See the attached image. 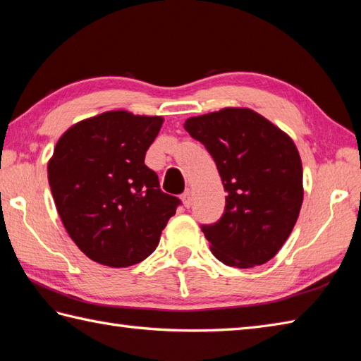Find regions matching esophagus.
<instances>
[{
  "label": "esophagus",
  "mask_w": 361,
  "mask_h": 361,
  "mask_svg": "<svg viewBox=\"0 0 361 361\" xmlns=\"http://www.w3.org/2000/svg\"><path fill=\"white\" fill-rule=\"evenodd\" d=\"M181 202H183V204L186 206V208H190V204H192V194H190L189 189L181 195Z\"/></svg>",
  "instance_id": "34e87169"
}]
</instances>
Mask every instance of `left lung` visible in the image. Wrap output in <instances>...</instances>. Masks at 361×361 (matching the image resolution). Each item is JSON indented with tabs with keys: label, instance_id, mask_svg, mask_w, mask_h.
<instances>
[{
	"label": "left lung",
	"instance_id": "obj_1",
	"mask_svg": "<svg viewBox=\"0 0 361 361\" xmlns=\"http://www.w3.org/2000/svg\"><path fill=\"white\" fill-rule=\"evenodd\" d=\"M185 128L211 153L228 192L221 219L202 226L212 255L237 268L268 262L293 231L304 198L293 140L237 106L189 118Z\"/></svg>",
	"mask_w": 361,
	"mask_h": 361
}]
</instances>
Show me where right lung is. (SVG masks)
<instances>
[{
    "mask_svg": "<svg viewBox=\"0 0 361 361\" xmlns=\"http://www.w3.org/2000/svg\"><path fill=\"white\" fill-rule=\"evenodd\" d=\"M163 121L105 111L71 126L54 147L48 161L54 203L73 242L97 264L142 262L180 204L144 164Z\"/></svg>",
    "mask_w": 361,
    "mask_h": 361,
    "instance_id": "right-lung-1",
    "label": "right lung"
}]
</instances>
